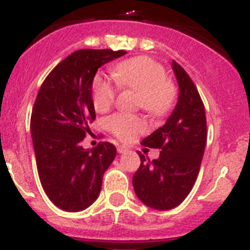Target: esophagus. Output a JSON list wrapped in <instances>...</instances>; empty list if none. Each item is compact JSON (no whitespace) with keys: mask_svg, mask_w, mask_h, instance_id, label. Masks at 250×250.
<instances>
[{"mask_svg":"<svg viewBox=\"0 0 250 250\" xmlns=\"http://www.w3.org/2000/svg\"><path fill=\"white\" fill-rule=\"evenodd\" d=\"M127 150H128V148L125 147V146H118V147H117V152L118 153H125V152H127Z\"/></svg>","mask_w":250,"mask_h":250,"instance_id":"obj_1","label":"esophagus"}]
</instances>
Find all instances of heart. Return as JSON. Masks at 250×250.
<instances>
[{
  "mask_svg": "<svg viewBox=\"0 0 250 250\" xmlns=\"http://www.w3.org/2000/svg\"><path fill=\"white\" fill-rule=\"evenodd\" d=\"M114 80L120 86L138 92V104L153 116H163L172 107L175 89L167 80L162 64L149 57H136L123 61L113 67ZM117 86L105 77L97 75L92 83V102L100 113L108 111L114 103ZM107 127L122 141H130L146 130L147 123L136 114L117 113L107 120Z\"/></svg>",
  "mask_w": 250,
  "mask_h": 250,
  "instance_id": "b5f03b06",
  "label": "heart"
}]
</instances>
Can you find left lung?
<instances>
[{"label": "left lung", "mask_w": 250, "mask_h": 250, "mask_svg": "<svg viewBox=\"0 0 250 250\" xmlns=\"http://www.w3.org/2000/svg\"><path fill=\"white\" fill-rule=\"evenodd\" d=\"M172 69L178 83V101L162 127L142 141L159 148L152 162L139 153L141 166L132 182L142 203L158 210L173 209L189 194L201 169L207 143L206 109L197 87L175 61Z\"/></svg>", "instance_id": "8db88e82"}]
</instances>
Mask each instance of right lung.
<instances>
[{
    "label": "right lung",
    "instance_id": "add662e5",
    "mask_svg": "<svg viewBox=\"0 0 250 250\" xmlns=\"http://www.w3.org/2000/svg\"><path fill=\"white\" fill-rule=\"evenodd\" d=\"M125 51L80 49L51 71L38 91L31 136L42 188L66 212H81L98 198L103 174L116 158L108 142L84 149L81 142L96 118L92 83L98 68Z\"/></svg>",
    "mask_w": 250,
    "mask_h": 250
}]
</instances>
